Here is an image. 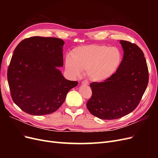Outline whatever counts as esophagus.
Returning a JSON list of instances; mask_svg holds the SVG:
<instances>
[{
    "label": "esophagus",
    "mask_w": 158,
    "mask_h": 158,
    "mask_svg": "<svg viewBox=\"0 0 158 158\" xmlns=\"http://www.w3.org/2000/svg\"><path fill=\"white\" fill-rule=\"evenodd\" d=\"M82 84L83 85H89V83L87 82V81H83V82H82Z\"/></svg>",
    "instance_id": "1"
}]
</instances>
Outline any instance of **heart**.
I'll return each mask as SVG.
<instances>
[{
    "label": "heart",
    "instance_id": "b5f03b06",
    "mask_svg": "<svg viewBox=\"0 0 158 158\" xmlns=\"http://www.w3.org/2000/svg\"><path fill=\"white\" fill-rule=\"evenodd\" d=\"M121 52L117 47L91 44L76 47L65 60L66 69L71 75L77 76L85 71L94 82H103L111 78L120 66Z\"/></svg>",
    "mask_w": 158,
    "mask_h": 158
}]
</instances>
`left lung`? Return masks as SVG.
<instances>
[{
	"mask_svg": "<svg viewBox=\"0 0 158 158\" xmlns=\"http://www.w3.org/2000/svg\"><path fill=\"white\" fill-rule=\"evenodd\" d=\"M123 58L118 70L103 82L90 84L92 95L86 106L93 115L103 120L119 118L139 104L147 88L149 74L139 47L121 40Z\"/></svg>",
	"mask_w": 158,
	"mask_h": 158,
	"instance_id": "obj_1",
	"label": "left lung"
}]
</instances>
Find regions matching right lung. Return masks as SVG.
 I'll return each mask as SVG.
<instances>
[{
    "instance_id": "obj_1",
    "label": "right lung",
    "mask_w": 158,
    "mask_h": 158,
    "mask_svg": "<svg viewBox=\"0 0 158 158\" xmlns=\"http://www.w3.org/2000/svg\"><path fill=\"white\" fill-rule=\"evenodd\" d=\"M64 42L56 37H31L14 51L7 78L14 102L23 111L44 115L56 111L78 82L66 80L63 66Z\"/></svg>"
}]
</instances>
